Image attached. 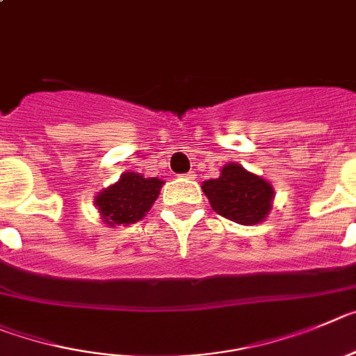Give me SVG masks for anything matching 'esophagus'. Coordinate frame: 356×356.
Masks as SVG:
<instances>
[{
  "label": "esophagus",
  "mask_w": 356,
  "mask_h": 356,
  "mask_svg": "<svg viewBox=\"0 0 356 356\" xmlns=\"http://www.w3.org/2000/svg\"><path fill=\"white\" fill-rule=\"evenodd\" d=\"M182 177H186V179H195V177H197V175H195V172H188V174H184V175H182Z\"/></svg>",
  "instance_id": "esophagus-1"
}]
</instances>
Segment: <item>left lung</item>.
Returning a JSON list of instances; mask_svg holds the SVG:
<instances>
[{"label":"left lung","instance_id":"8db88e82","mask_svg":"<svg viewBox=\"0 0 356 356\" xmlns=\"http://www.w3.org/2000/svg\"><path fill=\"white\" fill-rule=\"evenodd\" d=\"M202 191L218 214L239 225L262 223L273 209L271 182L248 172L239 163L223 165L220 177L202 182Z\"/></svg>","mask_w":356,"mask_h":356}]
</instances>
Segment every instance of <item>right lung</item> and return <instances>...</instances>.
<instances>
[{"label": "right lung", "instance_id": "add662e5", "mask_svg": "<svg viewBox=\"0 0 356 356\" xmlns=\"http://www.w3.org/2000/svg\"><path fill=\"white\" fill-rule=\"evenodd\" d=\"M165 181L143 177L136 172H124L117 182L99 191L94 198L101 220L108 227L131 225L143 220L154 206Z\"/></svg>", "mask_w": 356, "mask_h": 356}]
</instances>
